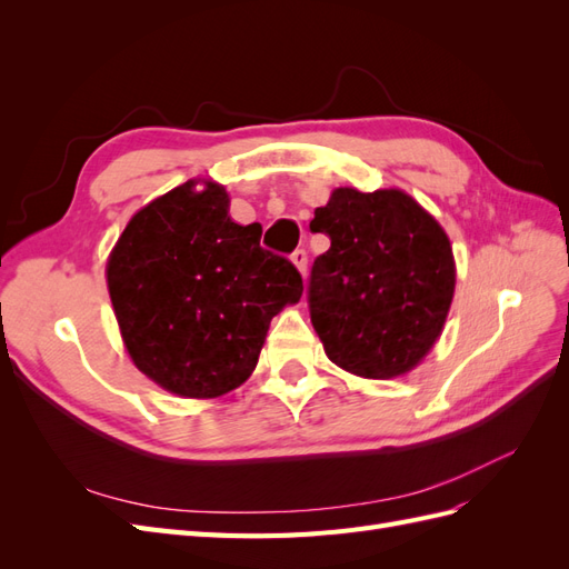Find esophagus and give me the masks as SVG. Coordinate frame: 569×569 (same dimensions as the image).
Instances as JSON below:
<instances>
[{
  "label": "esophagus",
  "instance_id": "1",
  "mask_svg": "<svg viewBox=\"0 0 569 569\" xmlns=\"http://www.w3.org/2000/svg\"><path fill=\"white\" fill-rule=\"evenodd\" d=\"M291 263H295L299 268L301 274H306V263H308V253L306 249H297L295 253H291Z\"/></svg>",
  "mask_w": 569,
  "mask_h": 569
}]
</instances>
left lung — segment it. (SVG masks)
Listing matches in <instances>:
<instances>
[{
    "instance_id": "8db88e82",
    "label": "left lung",
    "mask_w": 569,
    "mask_h": 569,
    "mask_svg": "<svg viewBox=\"0 0 569 569\" xmlns=\"http://www.w3.org/2000/svg\"><path fill=\"white\" fill-rule=\"evenodd\" d=\"M311 230L332 242L308 282L327 358L368 380L410 372L435 347L453 301L443 228L401 189L339 187L316 209Z\"/></svg>"
}]
</instances>
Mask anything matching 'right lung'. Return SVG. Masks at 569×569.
<instances>
[{"mask_svg":"<svg viewBox=\"0 0 569 569\" xmlns=\"http://www.w3.org/2000/svg\"><path fill=\"white\" fill-rule=\"evenodd\" d=\"M189 180L137 211L109 256L120 337L149 380L187 399H216L253 372L270 320L301 299L287 258L239 226L226 187Z\"/></svg>","mask_w":569,"mask_h":569,"instance_id":"add662e5","label":"right lung"}]
</instances>
